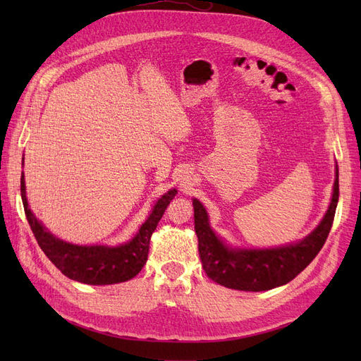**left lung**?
<instances>
[{
    "label": "left lung",
    "mask_w": 361,
    "mask_h": 361,
    "mask_svg": "<svg viewBox=\"0 0 361 361\" xmlns=\"http://www.w3.org/2000/svg\"><path fill=\"white\" fill-rule=\"evenodd\" d=\"M338 200V171L333 199L324 220L298 244L267 250H233L224 245L212 232L203 204L194 199V228L199 239L203 269L211 280L238 290H269L286 285L297 277L319 253L331 231Z\"/></svg>",
    "instance_id": "8db88e82"
}]
</instances>
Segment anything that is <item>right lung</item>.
Returning a JSON list of instances; mask_svg holds the SVG:
<instances>
[{
    "instance_id": "1",
    "label": "right lung",
    "mask_w": 361,
    "mask_h": 361,
    "mask_svg": "<svg viewBox=\"0 0 361 361\" xmlns=\"http://www.w3.org/2000/svg\"><path fill=\"white\" fill-rule=\"evenodd\" d=\"M176 192V190H170L162 195L146 223L128 244L120 247H82L63 243L45 231V227L30 211L25 197L24 173L20 176V197H23L28 224L39 247L64 276L85 285H113V283L128 281L138 274L147 260L152 233L155 232L158 221Z\"/></svg>"
}]
</instances>
